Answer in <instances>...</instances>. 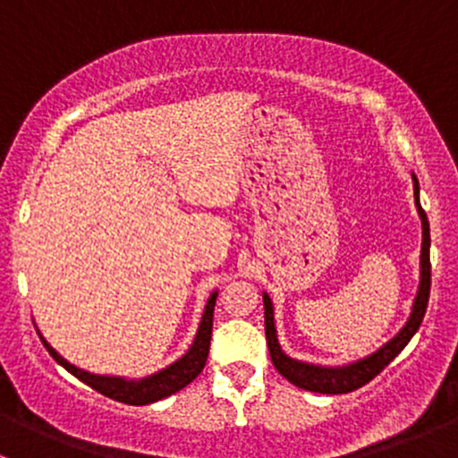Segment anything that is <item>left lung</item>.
<instances>
[{
    "label": "left lung",
    "instance_id": "8db88e82",
    "mask_svg": "<svg viewBox=\"0 0 458 458\" xmlns=\"http://www.w3.org/2000/svg\"><path fill=\"white\" fill-rule=\"evenodd\" d=\"M414 201H417L419 216H421L423 224V243H421V284H419L417 299H414L412 315H410L408 323L401 327L399 335L394 339L387 341L383 348H378L377 352L370 357L361 359L357 363H350V366L341 368H323V366H312V363L297 361V359H290L288 354H284L279 341H276V330H275V312H272V301L267 294H263V308H266V341L267 350H270L272 366L279 370L281 377L288 378L293 386L303 387V390L318 392V394H345V392L359 390L361 386L370 383L401 350L408 345V341L412 339L414 332L421 326L423 317H426L428 299H429V224L426 210L421 208L419 201V182L414 177Z\"/></svg>",
    "mask_w": 458,
    "mask_h": 458
}]
</instances>
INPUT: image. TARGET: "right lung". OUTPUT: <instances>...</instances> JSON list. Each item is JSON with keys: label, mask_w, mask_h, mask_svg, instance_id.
Wrapping results in <instances>:
<instances>
[{"label": "right lung", "mask_w": 458, "mask_h": 458, "mask_svg": "<svg viewBox=\"0 0 458 458\" xmlns=\"http://www.w3.org/2000/svg\"><path fill=\"white\" fill-rule=\"evenodd\" d=\"M215 301H216V293H212L206 303V312H203L199 330H197V336L195 341H192L191 350H188L179 361H174L173 366L164 368V370L150 374V377L146 378H140V381H131V378H122V377H101V374H90L81 370V368H75L72 363H68L66 359L59 357V354L46 344L44 336H39V339L41 344H44V348L50 352V357H53L59 366L66 368L72 377L84 381L86 386L92 387V390L101 392V394L108 396V399L122 401V403H128V405H148L174 394V392H179L182 387H186L188 383L195 381V378L199 377L203 366H206L208 350H210Z\"/></svg>", "instance_id": "1"}]
</instances>
